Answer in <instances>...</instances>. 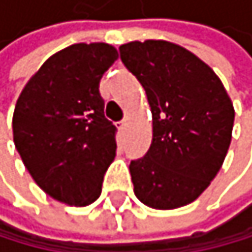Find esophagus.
<instances>
[{
    "instance_id": "obj_1",
    "label": "esophagus",
    "mask_w": 252,
    "mask_h": 252,
    "mask_svg": "<svg viewBox=\"0 0 252 252\" xmlns=\"http://www.w3.org/2000/svg\"><path fill=\"white\" fill-rule=\"evenodd\" d=\"M126 127H127V121H126V120L120 121V123H118V129H120V131H121V132H125V131H126Z\"/></svg>"
}]
</instances>
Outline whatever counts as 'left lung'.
<instances>
[{
	"label": "left lung",
	"instance_id": "8db88e82",
	"mask_svg": "<svg viewBox=\"0 0 252 252\" xmlns=\"http://www.w3.org/2000/svg\"><path fill=\"white\" fill-rule=\"evenodd\" d=\"M120 58L147 93L153 140L129 165L134 194L156 210L194 202L220 172L234 127V105L218 75L167 40L129 42Z\"/></svg>",
	"mask_w": 252,
	"mask_h": 252
}]
</instances>
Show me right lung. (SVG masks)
Listing matches in <instances>:
<instances>
[{
	"label": "right lung",
	"instance_id": "1",
	"mask_svg": "<svg viewBox=\"0 0 252 252\" xmlns=\"http://www.w3.org/2000/svg\"><path fill=\"white\" fill-rule=\"evenodd\" d=\"M118 58L109 44H74L52 55L18 96L12 129L25 167L60 202L83 207L102 191L117 155V127L104 117L102 74Z\"/></svg>",
	"mask_w": 252,
	"mask_h": 252
}]
</instances>
